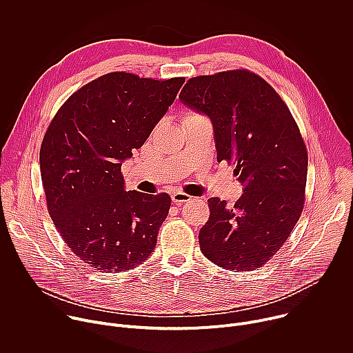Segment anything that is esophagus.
<instances>
[{
  "instance_id": "34e87169",
  "label": "esophagus",
  "mask_w": 353,
  "mask_h": 353,
  "mask_svg": "<svg viewBox=\"0 0 353 353\" xmlns=\"http://www.w3.org/2000/svg\"><path fill=\"white\" fill-rule=\"evenodd\" d=\"M190 199H191V196L188 194H184V192H180V191L172 194V201L176 205H181L184 203H188Z\"/></svg>"
}]
</instances>
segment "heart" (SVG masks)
Masks as SVG:
<instances>
[{
  "label": "heart",
  "mask_w": 353,
  "mask_h": 353,
  "mask_svg": "<svg viewBox=\"0 0 353 353\" xmlns=\"http://www.w3.org/2000/svg\"><path fill=\"white\" fill-rule=\"evenodd\" d=\"M191 116H192V114H191Z\"/></svg>",
  "instance_id": "obj_1"
}]
</instances>
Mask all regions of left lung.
Returning <instances> with one entry per match:
<instances>
[{
	"instance_id": "obj_1",
	"label": "left lung",
	"mask_w": 353,
	"mask_h": 353,
	"mask_svg": "<svg viewBox=\"0 0 353 353\" xmlns=\"http://www.w3.org/2000/svg\"><path fill=\"white\" fill-rule=\"evenodd\" d=\"M179 97L211 120L216 159L234 163L244 187L232 208L208 199L201 251L234 272L261 268L303 211L307 150L299 127L274 88L247 70L191 78Z\"/></svg>"
}]
</instances>
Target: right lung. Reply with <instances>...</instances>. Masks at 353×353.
<instances>
[{"label": "right lung", "mask_w": 353, "mask_h": 353, "mask_svg": "<svg viewBox=\"0 0 353 353\" xmlns=\"http://www.w3.org/2000/svg\"><path fill=\"white\" fill-rule=\"evenodd\" d=\"M184 78L110 72L71 94L40 148L48 214L72 253L102 272H125L152 253L172 199L125 191L121 165L166 114Z\"/></svg>", "instance_id": "right-lung-1"}]
</instances>
